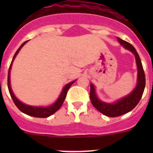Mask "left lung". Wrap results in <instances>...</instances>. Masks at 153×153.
<instances>
[{
  "instance_id": "8db88e82",
  "label": "left lung",
  "mask_w": 153,
  "mask_h": 153,
  "mask_svg": "<svg viewBox=\"0 0 153 153\" xmlns=\"http://www.w3.org/2000/svg\"><path fill=\"white\" fill-rule=\"evenodd\" d=\"M119 43H120L125 49L131 51L135 55L136 57V63L137 66V83L136 87L130 93L123 98L120 99L117 101L113 103L105 102L101 101L98 98L96 93L95 87L93 83L90 84V97L93 106L105 116L109 117H117L121 115H123L128 112L131 111L136 106L140 99H141L143 93L144 92L146 86L145 73L143 70V65L140 56L136 52V50L134 47L128 42L117 37Z\"/></svg>"
}]
</instances>
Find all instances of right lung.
<instances>
[{
    "label": "right lung",
    "mask_w": 153,
    "mask_h": 153,
    "mask_svg": "<svg viewBox=\"0 0 153 153\" xmlns=\"http://www.w3.org/2000/svg\"><path fill=\"white\" fill-rule=\"evenodd\" d=\"M27 41L24 42L21 46L18 48L17 51H16L15 54L13 56V60H12L11 63L10 65V67H9V70H8V77H7V86H8V90H9V93L10 94V97H11L12 100H13V102L16 105L17 108H18L20 110H21L22 113H25L27 115H29L31 117H40V118H46V117H48L51 115H53V113H56L58 109L61 107L62 104L63 103L65 100V98H66V96H67V93L68 90L70 89V87L71 86V85L75 82L76 80L72 81L70 83H67L66 86H64L63 90H62L61 93H60V97H58V99L56 100V102L54 103H53L52 105L49 106H30V105H27V104L24 103V102H21L18 99L15 97L14 93H13V90L11 89V86H10V69L12 67V63L13 61L15 59L16 56L17 55V53H19L20 50L22 48L23 46L26 44Z\"/></svg>",
    "instance_id": "right-lung-1"
}]
</instances>
